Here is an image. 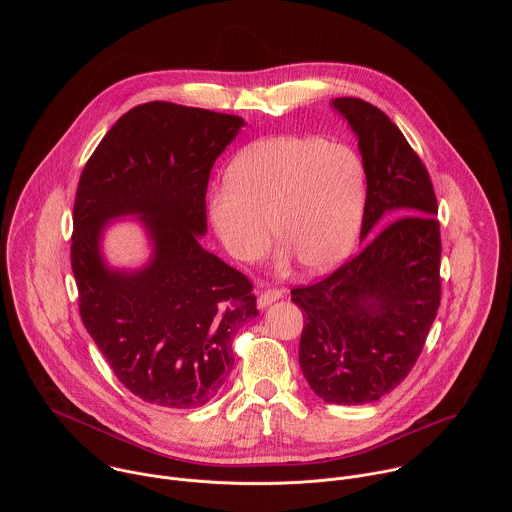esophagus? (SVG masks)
I'll return each mask as SVG.
<instances>
[{"instance_id": "obj_1", "label": "esophagus", "mask_w": 512, "mask_h": 512, "mask_svg": "<svg viewBox=\"0 0 512 512\" xmlns=\"http://www.w3.org/2000/svg\"><path fill=\"white\" fill-rule=\"evenodd\" d=\"M282 297H284L282 290H266L258 295V309H266L270 303H274Z\"/></svg>"}]
</instances>
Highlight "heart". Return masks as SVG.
<instances>
[{
    "label": "heart",
    "mask_w": 512,
    "mask_h": 512,
    "mask_svg": "<svg viewBox=\"0 0 512 512\" xmlns=\"http://www.w3.org/2000/svg\"><path fill=\"white\" fill-rule=\"evenodd\" d=\"M366 199L363 157L317 136H272L242 149L226 185L209 193V219L226 252L258 260L278 242V268L297 258L311 272L339 266L353 250Z\"/></svg>",
    "instance_id": "heart-1"
}]
</instances>
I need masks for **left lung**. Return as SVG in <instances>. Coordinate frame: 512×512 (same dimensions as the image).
<instances>
[{
	"instance_id": "left-lung-1",
	"label": "left lung",
	"mask_w": 512,
	"mask_h": 512,
	"mask_svg": "<svg viewBox=\"0 0 512 512\" xmlns=\"http://www.w3.org/2000/svg\"><path fill=\"white\" fill-rule=\"evenodd\" d=\"M331 106L359 140L366 169L363 252L292 290L303 309L299 366L329 404H368L416 365L438 315V201L430 175L392 120L361 98Z\"/></svg>"
}]
</instances>
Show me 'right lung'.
Returning <instances> with one entry per match:
<instances>
[{
    "label": "right lung",
    "mask_w": 512,
    "mask_h": 512,
    "mask_svg": "<svg viewBox=\"0 0 512 512\" xmlns=\"http://www.w3.org/2000/svg\"><path fill=\"white\" fill-rule=\"evenodd\" d=\"M244 120L173 102L126 112L82 169L71 264L82 323L118 380L163 408H199L228 378L232 339L256 315L244 274L201 246L207 183ZM136 216L150 240L144 267L114 269L101 240Z\"/></svg>",
    "instance_id": "right-lung-1"
}]
</instances>
